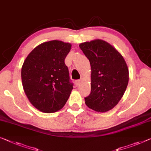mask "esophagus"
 <instances>
[{
  "label": "esophagus",
  "mask_w": 151,
  "mask_h": 151,
  "mask_svg": "<svg viewBox=\"0 0 151 151\" xmlns=\"http://www.w3.org/2000/svg\"><path fill=\"white\" fill-rule=\"evenodd\" d=\"M80 83H81V80H77L75 81V84H76V86H79Z\"/></svg>",
  "instance_id": "1"
}]
</instances>
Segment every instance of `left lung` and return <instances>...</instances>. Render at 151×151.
Masks as SVG:
<instances>
[{
	"label": "left lung",
	"mask_w": 151,
	"mask_h": 151,
	"mask_svg": "<svg viewBox=\"0 0 151 151\" xmlns=\"http://www.w3.org/2000/svg\"><path fill=\"white\" fill-rule=\"evenodd\" d=\"M80 48L91 66V92L85 103L104 113L117 105L126 91L129 71L124 57L109 43L101 39L81 43Z\"/></svg>",
	"instance_id": "8db88e82"
}]
</instances>
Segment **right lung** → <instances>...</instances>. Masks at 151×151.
<instances>
[{"label": "right lung", "mask_w": 151, "mask_h": 151, "mask_svg": "<svg viewBox=\"0 0 151 151\" xmlns=\"http://www.w3.org/2000/svg\"><path fill=\"white\" fill-rule=\"evenodd\" d=\"M71 45L61 40L42 43L25 59L22 80L25 94L34 107L43 113H54L68 101L73 83L70 82L65 59Z\"/></svg>", "instance_id": "obj_1"}]
</instances>
